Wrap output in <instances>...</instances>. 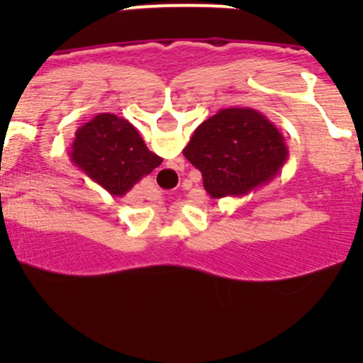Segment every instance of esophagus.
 I'll use <instances>...</instances> for the list:
<instances>
[{
  "instance_id": "esophagus-1",
  "label": "esophagus",
  "mask_w": 363,
  "mask_h": 363,
  "mask_svg": "<svg viewBox=\"0 0 363 363\" xmlns=\"http://www.w3.org/2000/svg\"><path fill=\"white\" fill-rule=\"evenodd\" d=\"M165 172H171V171H165Z\"/></svg>"
}]
</instances>
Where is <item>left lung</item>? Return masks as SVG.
I'll use <instances>...</instances> for the list:
<instances>
[{
  "instance_id": "left-lung-1",
  "label": "left lung",
  "mask_w": 363,
  "mask_h": 363,
  "mask_svg": "<svg viewBox=\"0 0 363 363\" xmlns=\"http://www.w3.org/2000/svg\"><path fill=\"white\" fill-rule=\"evenodd\" d=\"M184 156L201 172L211 198H242L280 174L289 149L262 112L229 107L194 130Z\"/></svg>"
}]
</instances>
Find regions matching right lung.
Instances as JSON below:
<instances>
[{
	"instance_id": "right-lung-1",
	"label": "right lung",
	"mask_w": 363,
	"mask_h": 363,
	"mask_svg": "<svg viewBox=\"0 0 363 363\" xmlns=\"http://www.w3.org/2000/svg\"><path fill=\"white\" fill-rule=\"evenodd\" d=\"M70 162L108 194L121 198L163 160L147 149L134 125L104 112L76 130Z\"/></svg>"
}]
</instances>
